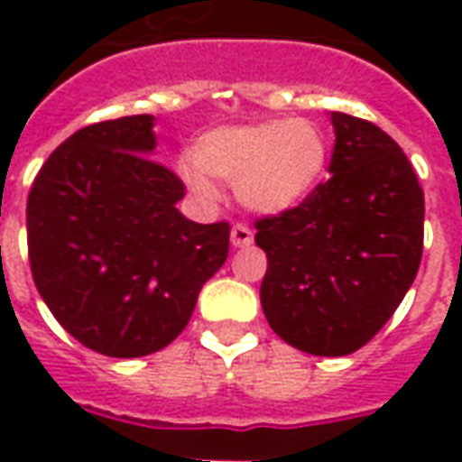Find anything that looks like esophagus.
I'll return each mask as SVG.
<instances>
[{
    "label": "esophagus",
    "mask_w": 462,
    "mask_h": 462,
    "mask_svg": "<svg viewBox=\"0 0 462 462\" xmlns=\"http://www.w3.org/2000/svg\"><path fill=\"white\" fill-rule=\"evenodd\" d=\"M230 242L232 247H250L252 242H254V235H252L250 227H245V225H235L230 232Z\"/></svg>",
    "instance_id": "1"
}]
</instances>
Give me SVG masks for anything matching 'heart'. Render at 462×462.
Returning <instances> with one entry per match:
<instances>
[{
  "mask_svg": "<svg viewBox=\"0 0 462 462\" xmlns=\"http://www.w3.org/2000/svg\"><path fill=\"white\" fill-rule=\"evenodd\" d=\"M331 135L311 118H262L220 125L192 143V161L178 162L182 182L200 200H215V180L235 185L237 200L257 215L301 208L327 180Z\"/></svg>",
  "mask_w": 462,
  "mask_h": 462,
  "instance_id": "obj_1",
  "label": "heart"
}]
</instances>
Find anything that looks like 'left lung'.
I'll return each instance as SVG.
<instances>
[{
  "label": "left lung",
  "mask_w": 462,
  "mask_h": 462,
  "mask_svg": "<svg viewBox=\"0 0 462 462\" xmlns=\"http://www.w3.org/2000/svg\"><path fill=\"white\" fill-rule=\"evenodd\" d=\"M329 180L301 208L257 222L267 252L262 311L314 356H346L391 319L423 252V190L378 125L331 111Z\"/></svg>",
  "instance_id": "left-lung-1"
}]
</instances>
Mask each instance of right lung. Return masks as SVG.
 Segmentation results:
<instances>
[{"mask_svg":"<svg viewBox=\"0 0 462 462\" xmlns=\"http://www.w3.org/2000/svg\"><path fill=\"white\" fill-rule=\"evenodd\" d=\"M152 116H123L76 131L26 202L36 290L76 341L104 356L168 346L230 250L227 222L200 225L178 210L185 188L152 161Z\"/></svg>","mask_w":462,"mask_h":462,"instance_id":"add662e5","label":"right lung"}]
</instances>
